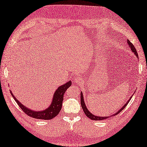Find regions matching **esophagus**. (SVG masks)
<instances>
[{"instance_id": "obj_1", "label": "esophagus", "mask_w": 147, "mask_h": 147, "mask_svg": "<svg viewBox=\"0 0 147 147\" xmlns=\"http://www.w3.org/2000/svg\"><path fill=\"white\" fill-rule=\"evenodd\" d=\"M74 82H75V83H82V81H83V80L81 78H76L75 79H74Z\"/></svg>"}]
</instances>
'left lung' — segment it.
<instances>
[{
	"label": "left lung",
	"mask_w": 147,
	"mask_h": 147,
	"mask_svg": "<svg viewBox=\"0 0 147 147\" xmlns=\"http://www.w3.org/2000/svg\"><path fill=\"white\" fill-rule=\"evenodd\" d=\"M127 43H128V45L130 46L131 49L132 51L135 53V54L136 55L137 58L138 57V53H137L136 52V48L135 47V46L133 45V43L131 42H130V41L129 40H127ZM131 98V97H130V98L128 100V101L127 102L126 104H125V105H124L123 107H122L119 111L118 112H117L116 113L112 115V116H113V115H117L120 112H121L123 110V109L126 107V106L127 105V104H128L129 102L130 101ZM81 105H82V107L83 109V110L84 111V112H85V115H86L87 117H88V118H90V119L92 120H95V121H101V120H104V119H107L109 117H110L111 116H107V117H100V116H96V115H94L93 114H92V113H90V112L88 111V109H87L86 108V106L85 104V102H84V98H83V93H81Z\"/></svg>",
	"instance_id": "left-lung-1"
}]
</instances>
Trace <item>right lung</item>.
Returning <instances> with one entry per match:
<instances>
[{"mask_svg": "<svg viewBox=\"0 0 147 147\" xmlns=\"http://www.w3.org/2000/svg\"><path fill=\"white\" fill-rule=\"evenodd\" d=\"M71 85V82H68L64 84V85L59 86V88L55 91L54 96H53V100L51 106L49 108L45 109V111L40 112L33 111L26 108V107H24L23 104H21L20 102L17 100V99L15 98V96L13 95L11 92V94L15 100V101L16 102L19 107L22 109V111L24 113L28 115V116L35 119H38L49 120L54 118L59 114V112H60L62 108V104L64 99L63 96L64 93Z\"/></svg>", "mask_w": 147, "mask_h": 147, "instance_id": "add662e5", "label": "right lung"}]
</instances>
